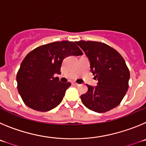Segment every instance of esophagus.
I'll return each instance as SVG.
<instances>
[{"label":"esophagus","instance_id":"esophagus-1","mask_svg":"<svg viewBox=\"0 0 146 146\" xmlns=\"http://www.w3.org/2000/svg\"><path fill=\"white\" fill-rule=\"evenodd\" d=\"M73 86H79L80 85L77 84V83H76V82H73Z\"/></svg>","mask_w":146,"mask_h":146}]
</instances>
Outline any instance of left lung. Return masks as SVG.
Returning <instances> with one entry per match:
<instances>
[{
	"instance_id": "1",
	"label": "left lung",
	"mask_w": 146,
	"mask_h": 146,
	"mask_svg": "<svg viewBox=\"0 0 146 146\" xmlns=\"http://www.w3.org/2000/svg\"><path fill=\"white\" fill-rule=\"evenodd\" d=\"M90 62L91 72L97 79L96 86L87 85L88 91L80 96L82 104L96 113H105L117 107L129 88L130 73L123 57L106 44L75 42Z\"/></svg>"
}]
</instances>
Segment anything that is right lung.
Listing matches in <instances>:
<instances>
[{
    "mask_svg": "<svg viewBox=\"0 0 146 146\" xmlns=\"http://www.w3.org/2000/svg\"><path fill=\"white\" fill-rule=\"evenodd\" d=\"M74 42H56L36 47L25 56L17 74L18 92L27 106L46 112L61 102L70 82H60L63 60L70 55H82Z\"/></svg>",
    "mask_w": 146,
    "mask_h": 146,
    "instance_id": "1",
    "label": "right lung"
}]
</instances>
